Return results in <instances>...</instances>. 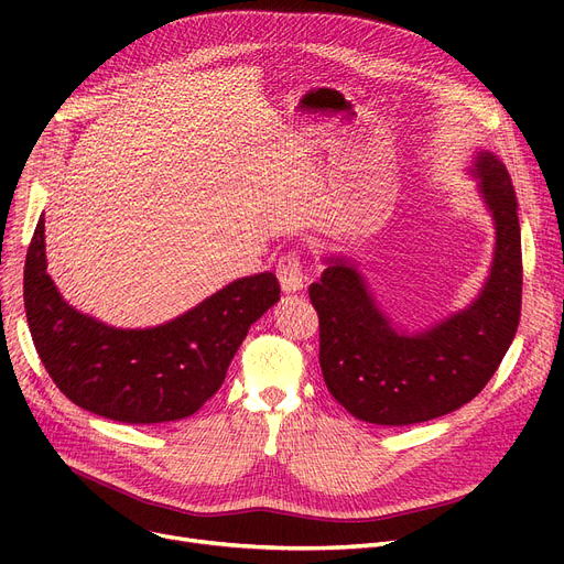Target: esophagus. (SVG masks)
Here are the masks:
<instances>
[{
    "mask_svg": "<svg viewBox=\"0 0 564 564\" xmlns=\"http://www.w3.org/2000/svg\"><path fill=\"white\" fill-rule=\"evenodd\" d=\"M276 276H279V283L283 288L285 294H294L304 290V270H302V260L300 256L294 251H288L281 260H279V267H276Z\"/></svg>",
    "mask_w": 564,
    "mask_h": 564,
    "instance_id": "1",
    "label": "esophagus"
}]
</instances>
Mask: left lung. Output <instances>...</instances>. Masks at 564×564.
<instances>
[{"mask_svg": "<svg viewBox=\"0 0 564 564\" xmlns=\"http://www.w3.org/2000/svg\"><path fill=\"white\" fill-rule=\"evenodd\" d=\"M468 173L494 219L496 245L485 285L466 308L423 329L400 327L347 256H324L327 270L308 288L324 383L354 419L400 427L446 416L487 387L514 340L523 285L517 194L489 151Z\"/></svg>", "mask_w": 564, "mask_h": 564, "instance_id": "obj_1", "label": "left lung"}]
</instances>
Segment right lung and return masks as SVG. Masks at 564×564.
I'll use <instances>...</instances> for the list:
<instances>
[{
    "instance_id": "obj_1",
    "label": "right lung",
    "mask_w": 564,
    "mask_h": 564,
    "mask_svg": "<svg viewBox=\"0 0 564 564\" xmlns=\"http://www.w3.org/2000/svg\"><path fill=\"white\" fill-rule=\"evenodd\" d=\"M281 300L272 272L237 279L158 327L118 329L70 306L47 274L45 217L24 260V311L52 381L102 419L181 421L210 400L249 327Z\"/></svg>"
}]
</instances>
